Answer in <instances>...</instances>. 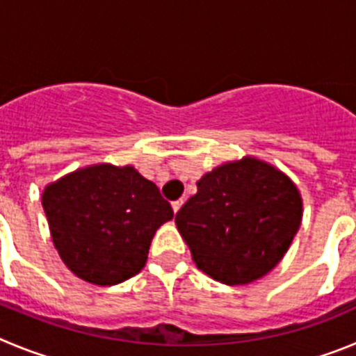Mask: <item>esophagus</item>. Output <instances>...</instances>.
Here are the masks:
<instances>
[{
    "label": "esophagus",
    "mask_w": 356,
    "mask_h": 356,
    "mask_svg": "<svg viewBox=\"0 0 356 356\" xmlns=\"http://www.w3.org/2000/svg\"><path fill=\"white\" fill-rule=\"evenodd\" d=\"M182 202H184V200H182V198H179V200H174V202H172V209H174V213H177V211L181 209Z\"/></svg>",
    "instance_id": "obj_1"
}]
</instances>
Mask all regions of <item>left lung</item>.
<instances>
[{"label": "left lung", "instance_id": "left-lung-1", "mask_svg": "<svg viewBox=\"0 0 356 356\" xmlns=\"http://www.w3.org/2000/svg\"><path fill=\"white\" fill-rule=\"evenodd\" d=\"M197 188L175 223L198 270L227 286L270 273L302 222V198L289 177L245 158L214 168Z\"/></svg>", "mask_w": 356, "mask_h": 356}]
</instances>
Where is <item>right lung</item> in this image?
<instances>
[{"mask_svg":"<svg viewBox=\"0 0 356 356\" xmlns=\"http://www.w3.org/2000/svg\"><path fill=\"white\" fill-rule=\"evenodd\" d=\"M42 207L62 261L76 277L97 286L140 273L156 230L174 218L158 186L133 166L74 172L47 186Z\"/></svg>","mask_w":356,"mask_h":356,"instance_id":"right-lung-1","label":"right lung"}]
</instances>
